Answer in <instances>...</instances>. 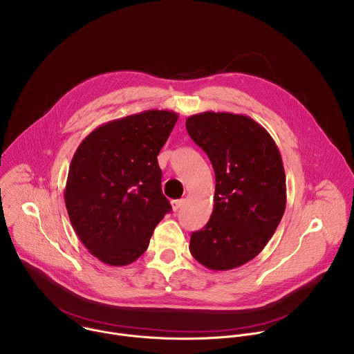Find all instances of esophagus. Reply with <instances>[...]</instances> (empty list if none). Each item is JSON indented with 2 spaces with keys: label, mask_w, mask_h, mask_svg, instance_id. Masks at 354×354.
Masks as SVG:
<instances>
[{
  "label": "esophagus",
  "mask_w": 354,
  "mask_h": 354,
  "mask_svg": "<svg viewBox=\"0 0 354 354\" xmlns=\"http://www.w3.org/2000/svg\"><path fill=\"white\" fill-rule=\"evenodd\" d=\"M183 203H184V199H174V201H171V207H173V210H174V212L178 210V209L183 206Z\"/></svg>",
  "instance_id": "1"
}]
</instances>
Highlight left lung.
<instances>
[{"label":"left lung","instance_id":"obj_1","mask_svg":"<svg viewBox=\"0 0 354 354\" xmlns=\"http://www.w3.org/2000/svg\"><path fill=\"white\" fill-rule=\"evenodd\" d=\"M185 126L216 176L210 220L192 232L189 252L213 271L236 268L263 250L283 216L286 185L278 147L245 115L203 112L189 116Z\"/></svg>","mask_w":354,"mask_h":354}]
</instances>
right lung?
<instances>
[{
  "mask_svg": "<svg viewBox=\"0 0 354 354\" xmlns=\"http://www.w3.org/2000/svg\"><path fill=\"white\" fill-rule=\"evenodd\" d=\"M177 119L176 112L158 109L116 119L91 131L76 149L65 205L80 241L102 263L136 261L171 210L158 155Z\"/></svg>",
  "mask_w": 354,
  "mask_h": 354,
  "instance_id": "right-lung-1",
  "label": "right lung"
}]
</instances>
